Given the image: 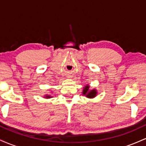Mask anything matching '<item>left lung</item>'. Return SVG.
I'll return each mask as SVG.
<instances>
[{"mask_svg": "<svg viewBox=\"0 0 146 146\" xmlns=\"http://www.w3.org/2000/svg\"><path fill=\"white\" fill-rule=\"evenodd\" d=\"M88 88H89V87L88 86H86L84 88L83 90V94L84 95H86V96L87 98H93L95 97V95L97 94V92L95 90H92L89 91L88 90Z\"/></svg>", "mask_w": 146, "mask_h": 146, "instance_id": "1", "label": "left lung"}]
</instances>
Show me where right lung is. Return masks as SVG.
<instances>
[{
  "mask_svg": "<svg viewBox=\"0 0 146 146\" xmlns=\"http://www.w3.org/2000/svg\"><path fill=\"white\" fill-rule=\"evenodd\" d=\"M46 98H50V96H46Z\"/></svg>",
  "mask_w": 146,
  "mask_h": 146,
  "instance_id": "add662e5",
  "label": "right lung"
}]
</instances>
